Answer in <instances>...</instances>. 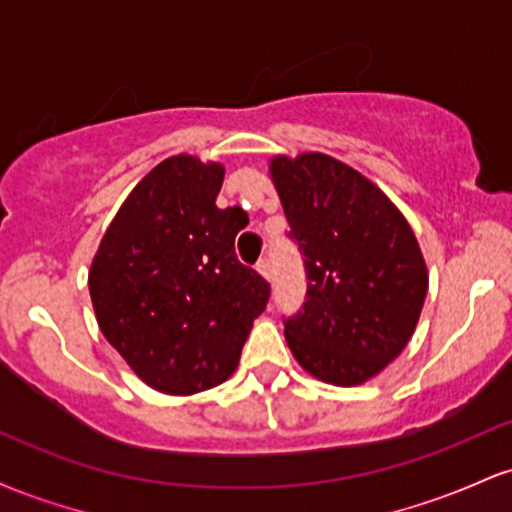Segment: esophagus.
I'll list each match as a JSON object with an SVG mask.
<instances>
[{
  "label": "esophagus",
  "instance_id": "34e87169",
  "mask_svg": "<svg viewBox=\"0 0 512 512\" xmlns=\"http://www.w3.org/2000/svg\"><path fill=\"white\" fill-rule=\"evenodd\" d=\"M257 272H260L262 276H264V279H272V264H269V260H260V262H257Z\"/></svg>",
  "mask_w": 512,
  "mask_h": 512
}]
</instances>
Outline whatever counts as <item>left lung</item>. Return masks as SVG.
<instances>
[{
  "label": "left lung",
  "instance_id": "8db88e82",
  "mask_svg": "<svg viewBox=\"0 0 512 512\" xmlns=\"http://www.w3.org/2000/svg\"><path fill=\"white\" fill-rule=\"evenodd\" d=\"M269 178L308 272V301L286 320V344L322 383H368L419 325L428 291L419 240L397 204L339 158L276 154Z\"/></svg>",
  "mask_w": 512,
  "mask_h": 512
}]
</instances>
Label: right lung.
Segmentation results:
<instances>
[{"instance_id":"right-lung-1","label":"right lung","mask_w":512,"mask_h":512,"mask_svg":"<svg viewBox=\"0 0 512 512\" xmlns=\"http://www.w3.org/2000/svg\"><path fill=\"white\" fill-rule=\"evenodd\" d=\"M221 161L168 156L134 185L88 269L103 337L156 392L190 397L226 383L269 298L236 257L243 209H219Z\"/></svg>"}]
</instances>
